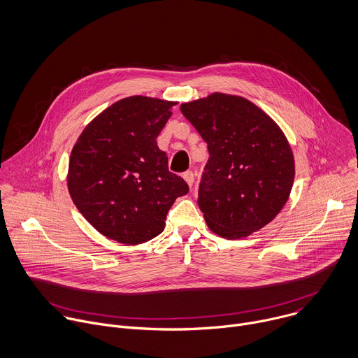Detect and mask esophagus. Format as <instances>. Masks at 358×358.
<instances>
[{
    "label": "esophagus",
    "mask_w": 358,
    "mask_h": 358,
    "mask_svg": "<svg viewBox=\"0 0 358 358\" xmlns=\"http://www.w3.org/2000/svg\"><path fill=\"white\" fill-rule=\"evenodd\" d=\"M183 179L186 180V183L192 187L193 186V182H194V173L192 171H187L183 173Z\"/></svg>",
    "instance_id": "34e87169"
}]
</instances>
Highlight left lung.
<instances>
[{
  "label": "left lung",
  "mask_w": 358,
  "mask_h": 358,
  "mask_svg": "<svg viewBox=\"0 0 358 358\" xmlns=\"http://www.w3.org/2000/svg\"><path fill=\"white\" fill-rule=\"evenodd\" d=\"M207 142L199 186L207 227L223 238H244L271 223L287 204L295 158L279 125L252 101L211 93L180 106Z\"/></svg>",
  "instance_id": "obj_1"
}]
</instances>
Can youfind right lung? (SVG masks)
<instances>
[{"label": "right lung", "instance_id": "obj_1", "mask_svg": "<svg viewBox=\"0 0 358 358\" xmlns=\"http://www.w3.org/2000/svg\"><path fill=\"white\" fill-rule=\"evenodd\" d=\"M176 104L147 96L121 99L85 127L71 150L70 197L107 238L127 245L152 240L164 231L175 200L189 192L157 144Z\"/></svg>", "mask_w": 358, "mask_h": 358}]
</instances>
